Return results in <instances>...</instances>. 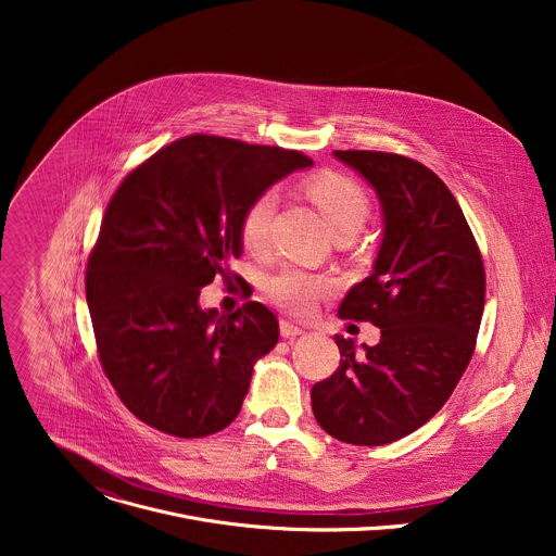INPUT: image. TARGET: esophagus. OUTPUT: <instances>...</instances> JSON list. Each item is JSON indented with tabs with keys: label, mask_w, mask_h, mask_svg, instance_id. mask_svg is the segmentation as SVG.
Returning <instances> with one entry per match:
<instances>
[{
	"label": "esophagus",
	"mask_w": 556,
	"mask_h": 556,
	"mask_svg": "<svg viewBox=\"0 0 556 556\" xmlns=\"http://www.w3.org/2000/svg\"><path fill=\"white\" fill-rule=\"evenodd\" d=\"M279 330H281V337H283V339H296V337L305 334V330L299 328V326H294L292 321H281V324H279Z\"/></svg>",
	"instance_id": "esophagus-1"
}]
</instances>
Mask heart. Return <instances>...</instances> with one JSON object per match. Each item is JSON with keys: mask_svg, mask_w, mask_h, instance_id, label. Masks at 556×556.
<instances>
[{"mask_svg": "<svg viewBox=\"0 0 556 556\" xmlns=\"http://www.w3.org/2000/svg\"><path fill=\"white\" fill-rule=\"evenodd\" d=\"M307 195L324 213L330 230L337 237L356 235L369 217V198L365 189L337 174H326L314 178L307 185ZM277 206V193L264 191L244 211L240 222L242 247L253 255H266L270 249V222ZM332 283L326 277L312 275L299 268H283L268 281L270 299L296 316H307L314 312L319 301Z\"/></svg>", "mask_w": 556, "mask_h": 556, "instance_id": "b5f03b06", "label": "heart"}]
</instances>
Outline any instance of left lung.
<instances>
[{"label": "left lung", "instance_id": "obj_1", "mask_svg": "<svg viewBox=\"0 0 556 556\" xmlns=\"http://www.w3.org/2000/svg\"><path fill=\"white\" fill-rule=\"evenodd\" d=\"M382 208V242L341 319L380 328L376 345L334 337L339 369L312 387L316 422L332 438L380 446L427 425L448 401L478 341L486 275L466 217L446 185L412 157L334 151Z\"/></svg>", "mask_w": 556, "mask_h": 556}]
</instances>
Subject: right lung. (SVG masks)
Masks as SVG:
<instances>
[{"label": "right lung", "mask_w": 556, "mask_h": 556, "mask_svg": "<svg viewBox=\"0 0 556 556\" xmlns=\"http://www.w3.org/2000/svg\"><path fill=\"white\" fill-rule=\"evenodd\" d=\"M307 167L299 151L193 134L155 151L112 195L86 296L103 371L144 425L204 438L240 414L255 363L277 345V316L257 301L204 309L200 290L242 255L251 202Z\"/></svg>", "instance_id": "1"}]
</instances>
